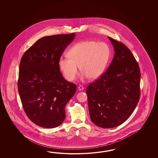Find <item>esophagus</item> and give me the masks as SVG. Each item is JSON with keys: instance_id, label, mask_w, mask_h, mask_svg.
Instances as JSON below:
<instances>
[{"instance_id": "esophagus-1", "label": "esophagus", "mask_w": 158, "mask_h": 158, "mask_svg": "<svg viewBox=\"0 0 158 158\" xmlns=\"http://www.w3.org/2000/svg\"><path fill=\"white\" fill-rule=\"evenodd\" d=\"M78 90L80 91L83 90L84 89V86H82V85H80V86H78Z\"/></svg>"}]
</instances>
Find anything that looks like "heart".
Listing matches in <instances>:
<instances>
[{"label": "heart", "mask_w": 158, "mask_h": 158, "mask_svg": "<svg viewBox=\"0 0 158 158\" xmlns=\"http://www.w3.org/2000/svg\"><path fill=\"white\" fill-rule=\"evenodd\" d=\"M107 44L95 41H82L68 51V57H60L59 67L65 78L73 81L78 74V67L82 72L81 78L95 80L104 72L110 57Z\"/></svg>", "instance_id": "b5f03b06"}]
</instances>
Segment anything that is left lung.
Returning a JSON list of instances; mask_svg holds the SVG:
<instances>
[{"label":"left lung","mask_w":158,"mask_h":158,"mask_svg":"<svg viewBox=\"0 0 158 158\" xmlns=\"http://www.w3.org/2000/svg\"><path fill=\"white\" fill-rule=\"evenodd\" d=\"M114 55L107 70L86 88L91 120L103 128L122 124L131 116L140 98L141 73L131 51L108 37Z\"/></svg>","instance_id":"left-lung-1"}]
</instances>
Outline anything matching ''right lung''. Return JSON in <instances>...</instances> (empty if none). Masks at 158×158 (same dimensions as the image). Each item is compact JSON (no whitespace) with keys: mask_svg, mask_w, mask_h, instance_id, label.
Returning <instances> with one entry per match:
<instances>
[{"mask_svg":"<svg viewBox=\"0 0 158 158\" xmlns=\"http://www.w3.org/2000/svg\"><path fill=\"white\" fill-rule=\"evenodd\" d=\"M75 34L41 38L26 51L19 67L18 90L27 116L35 124L57 127L65 118V107L76 85L64 79L59 61Z\"/></svg>","mask_w":158,"mask_h":158,"instance_id":"add662e5","label":"right lung"}]
</instances>
